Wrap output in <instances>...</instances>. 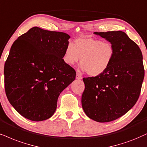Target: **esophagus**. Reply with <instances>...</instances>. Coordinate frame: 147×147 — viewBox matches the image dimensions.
Here are the masks:
<instances>
[{"label": "esophagus", "instance_id": "obj_1", "mask_svg": "<svg viewBox=\"0 0 147 147\" xmlns=\"http://www.w3.org/2000/svg\"><path fill=\"white\" fill-rule=\"evenodd\" d=\"M76 79L78 80H82V76L81 75V74L80 72H77L76 73Z\"/></svg>", "mask_w": 147, "mask_h": 147}]
</instances>
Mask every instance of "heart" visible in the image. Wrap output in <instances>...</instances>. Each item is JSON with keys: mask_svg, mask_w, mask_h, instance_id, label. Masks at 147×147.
<instances>
[{"mask_svg": "<svg viewBox=\"0 0 147 147\" xmlns=\"http://www.w3.org/2000/svg\"><path fill=\"white\" fill-rule=\"evenodd\" d=\"M115 55L111 43L93 38H78L74 45L69 43L65 50L63 60L74 65L80 61L81 68L90 76H97L108 69Z\"/></svg>", "mask_w": 147, "mask_h": 147, "instance_id": "1", "label": "heart"}]
</instances>
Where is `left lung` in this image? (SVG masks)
<instances>
[{
  "mask_svg": "<svg viewBox=\"0 0 147 147\" xmlns=\"http://www.w3.org/2000/svg\"><path fill=\"white\" fill-rule=\"evenodd\" d=\"M111 43L115 55L106 71L84 78L82 106L87 117L99 123L115 121L127 113L140 96L144 77L140 48L123 31L95 32Z\"/></svg>",
  "mask_w": 147,
  "mask_h": 147,
  "instance_id": "1",
  "label": "left lung"
}]
</instances>
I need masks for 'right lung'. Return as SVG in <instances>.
<instances>
[{"label":"right lung","instance_id":"add662e5","mask_svg":"<svg viewBox=\"0 0 147 147\" xmlns=\"http://www.w3.org/2000/svg\"><path fill=\"white\" fill-rule=\"evenodd\" d=\"M69 38L35 26L13 43L4 67L5 93L26 119L51 117L60 94L75 80V70L63 59Z\"/></svg>","mask_w":147,"mask_h":147}]
</instances>
